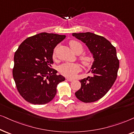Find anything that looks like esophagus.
<instances>
[{
    "label": "esophagus",
    "mask_w": 134,
    "mask_h": 134,
    "mask_svg": "<svg viewBox=\"0 0 134 134\" xmlns=\"http://www.w3.org/2000/svg\"><path fill=\"white\" fill-rule=\"evenodd\" d=\"M66 79H67V81H72L73 80H74L73 79H72V78H67Z\"/></svg>",
    "instance_id": "34e87169"
}]
</instances>
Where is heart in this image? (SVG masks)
Returning a JSON list of instances; mask_svg holds the SVG:
<instances>
[{
  "label": "heart",
  "mask_w": 134,
  "mask_h": 134,
  "mask_svg": "<svg viewBox=\"0 0 134 134\" xmlns=\"http://www.w3.org/2000/svg\"><path fill=\"white\" fill-rule=\"evenodd\" d=\"M69 46L75 54H80L83 50L82 44L75 40H71L69 42ZM53 57H55V52L53 53ZM81 65L84 67H90L94 62V57L91 53H86L79 58ZM80 70V65L76 63H65L59 67V71L62 75L67 77H74L76 73Z\"/></svg>",
  "instance_id": "1"
}]
</instances>
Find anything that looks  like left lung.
Wrapping results in <instances>:
<instances>
[{
    "label": "left lung",
    "instance_id": "8db88e82",
    "mask_svg": "<svg viewBox=\"0 0 134 134\" xmlns=\"http://www.w3.org/2000/svg\"><path fill=\"white\" fill-rule=\"evenodd\" d=\"M88 46L94 60L90 72L91 76L80 80L81 86L75 94L85 103L94 102L107 93L117 78L119 62L116 50L108 40L91 32L73 33Z\"/></svg>",
    "mask_w": 134,
    "mask_h": 134
}]
</instances>
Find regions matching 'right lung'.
I'll use <instances>...</instances> for the list:
<instances>
[{
    "mask_svg": "<svg viewBox=\"0 0 134 134\" xmlns=\"http://www.w3.org/2000/svg\"><path fill=\"white\" fill-rule=\"evenodd\" d=\"M65 35L42 32L21 43L14 56L13 76L20 95L28 102L43 105L52 100L65 78L51 68L57 44Z\"/></svg>",
    "mask_w": 134,
    "mask_h": 134,
    "instance_id": "add662e5",
    "label": "right lung"
}]
</instances>
